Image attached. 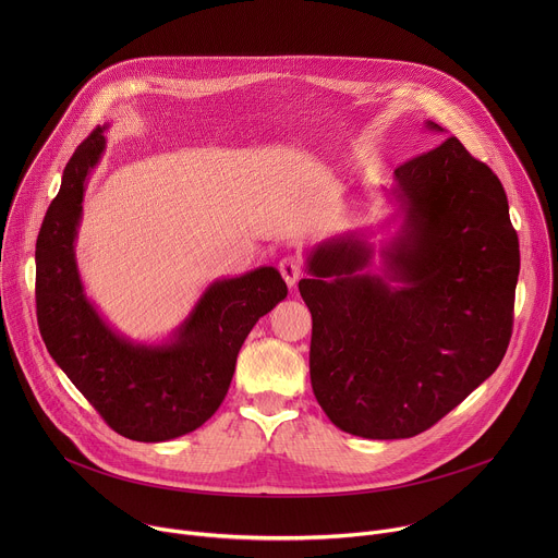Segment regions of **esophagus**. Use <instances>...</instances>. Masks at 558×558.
<instances>
[{
	"mask_svg": "<svg viewBox=\"0 0 558 558\" xmlns=\"http://www.w3.org/2000/svg\"><path fill=\"white\" fill-rule=\"evenodd\" d=\"M278 269H280V274H282V278H284V282H287L289 287H295V284H298V280L304 276L302 263H300L295 256H287V258H282V260H280V265H278Z\"/></svg>",
	"mask_w": 558,
	"mask_h": 558,
	"instance_id": "esophagus-1",
	"label": "esophagus"
}]
</instances>
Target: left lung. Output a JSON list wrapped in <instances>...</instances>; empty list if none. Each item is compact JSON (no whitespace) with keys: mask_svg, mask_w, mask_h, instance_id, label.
Masks as SVG:
<instances>
[{"mask_svg":"<svg viewBox=\"0 0 558 558\" xmlns=\"http://www.w3.org/2000/svg\"><path fill=\"white\" fill-rule=\"evenodd\" d=\"M395 181L404 225L381 250L384 274H360L373 250L347 233L317 245L298 282L315 400L366 439L428 430L497 371L519 278L504 185L457 136L402 163Z\"/></svg>","mask_w":558,"mask_h":558,"instance_id":"left-lung-1","label":"left lung"}]
</instances>
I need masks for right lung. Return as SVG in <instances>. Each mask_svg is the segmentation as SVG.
Instances as JSON below:
<instances>
[{
    "label": "right lung",
    "instance_id": "right-lung-1",
    "mask_svg": "<svg viewBox=\"0 0 558 558\" xmlns=\"http://www.w3.org/2000/svg\"><path fill=\"white\" fill-rule=\"evenodd\" d=\"M104 128L74 149L37 235L35 300L48 353L104 422L134 441H168L203 426L222 404L245 338L287 298L278 269L260 267L209 284L166 344L114 333L84 293L74 260L90 170Z\"/></svg>",
    "mask_w": 558,
    "mask_h": 558
}]
</instances>
